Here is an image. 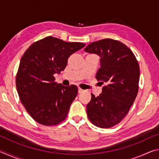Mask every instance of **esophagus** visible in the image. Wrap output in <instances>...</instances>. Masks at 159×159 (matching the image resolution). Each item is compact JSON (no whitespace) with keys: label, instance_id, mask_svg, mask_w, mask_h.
<instances>
[{"label":"esophagus","instance_id":"obj_1","mask_svg":"<svg viewBox=\"0 0 159 159\" xmlns=\"http://www.w3.org/2000/svg\"><path fill=\"white\" fill-rule=\"evenodd\" d=\"M78 92H79V93H81L83 92H84V90H83V89H81V88H79V91H78Z\"/></svg>","mask_w":159,"mask_h":159}]
</instances>
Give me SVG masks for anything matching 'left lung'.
I'll return each instance as SVG.
<instances>
[{
	"label": "left lung",
	"mask_w": 159,
	"mask_h": 159,
	"mask_svg": "<svg viewBox=\"0 0 159 159\" xmlns=\"http://www.w3.org/2000/svg\"><path fill=\"white\" fill-rule=\"evenodd\" d=\"M84 51L100 57L96 79L106 83L99 96L91 94L86 106L88 118L98 127L111 128L127 115L138 95L139 64L130 48L113 39L91 43Z\"/></svg>",
	"instance_id": "left-lung-1"
}]
</instances>
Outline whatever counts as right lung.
Wrapping results in <instances>:
<instances>
[{"label":"right lung","mask_w":159,"mask_h":159,"mask_svg":"<svg viewBox=\"0 0 159 159\" xmlns=\"http://www.w3.org/2000/svg\"><path fill=\"white\" fill-rule=\"evenodd\" d=\"M52 36L34 43L21 57L16 76L20 101L40 124L55 125L65 119L78 93L77 86H64L54 75L66 68L70 55L84 47Z\"/></svg>","instance_id":"1"}]
</instances>
